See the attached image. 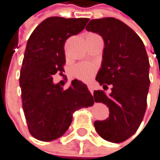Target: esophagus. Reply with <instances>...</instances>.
<instances>
[{
  "instance_id": "1",
  "label": "esophagus",
  "mask_w": 160,
  "mask_h": 160,
  "mask_svg": "<svg viewBox=\"0 0 160 160\" xmlns=\"http://www.w3.org/2000/svg\"><path fill=\"white\" fill-rule=\"evenodd\" d=\"M87 87H88L89 91L91 92V94H93V92H94V88H93V85H92V84H87Z\"/></svg>"
}]
</instances>
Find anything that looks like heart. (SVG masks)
Wrapping results in <instances>:
<instances>
[{"mask_svg":"<svg viewBox=\"0 0 160 160\" xmlns=\"http://www.w3.org/2000/svg\"><path fill=\"white\" fill-rule=\"evenodd\" d=\"M72 74L82 82H89L96 73V66L90 62H81L72 67Z\"/></svg>","mask_w":160,"mask_h":160,"instance_id":"b5f03b06","label":"heart"}]
</instances>
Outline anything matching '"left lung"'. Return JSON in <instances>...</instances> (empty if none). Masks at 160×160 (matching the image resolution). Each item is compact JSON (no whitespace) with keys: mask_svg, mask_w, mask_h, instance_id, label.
I'll use <instances>...</instances> for the list:
<instances>
[{"mask_svg":"<svg viewBox=\"0 0 160 160\" xmlns=\"http://www.w3.org/2000/svg\"><path fill=\"white\" fill-rule=\"evenodd\" d=\"M86 29L99 33L104 42L102 67L96 81L110 94L94 91L97 102L107 104L109 117L95 121L97 132L104 140L121 143L133 135L147 108L150 63L145 46L133 30L115 18L91 20Z\"/></svg>","mask_w":160,"mask_h":160,"instance_id":"obj_1","label":"left lung"}]
</instances>
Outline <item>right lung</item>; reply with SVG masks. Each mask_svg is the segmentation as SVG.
<instances>
[{"instance_id": "add662e5", "label": "right lung", "mask_w": 160, "mask_h": 160, "mask_svg": "<svg viewBox=\"0 0 160 160\" xmlns=\"http://www.w3.org/2000/svg\"><path fill=\"white\" fill-rule=\"evenodd\" d=\"M88 18L50 17L30 34L20 73L23 110L28 131L34 138L52 141L68 130L73 113L91 107L94 98L87 86L74 79L63 89L52 76L64 72V45L85 28Z\"/></svg>"}]
</instances>
